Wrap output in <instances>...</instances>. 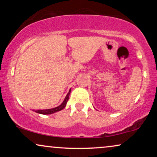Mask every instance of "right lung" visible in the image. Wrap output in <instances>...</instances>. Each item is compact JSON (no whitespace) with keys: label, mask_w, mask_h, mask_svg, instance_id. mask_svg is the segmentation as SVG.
<instances>
[{"label":"right lung","mask_w":157,"mask_h":157,"mask_svg":"<svg viewBox=\"0 0 157 157\" xmlns=\"http://www.w3.org/2000/svg\"><path fill=\"white\" fill-rule=\"evenodd\" d=\"M71 93V90L68 91V93L66 95V98H64L62 104L60 105V106L56 107V108L53 109H44V110H36L35 111L36 113H40V114H51V113H53L55 112H57V111H59L62 110V109L65 108V106H66V104H67V101L68 100V98H69V94Z\"/></svg>","instance_id":"add662e5"}]
</instances>
